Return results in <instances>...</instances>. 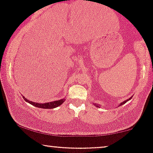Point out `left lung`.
<instances>
[{"label": "left lung", "mask_w": 153, "mask_h": 153, "mask_svg": "<svg viewBox=\"0 0 153 153\" xmlns=\"http://www.w3.org/2000/svg\"><path fill=\"white\" fill-rule=\"evenodd\" d=\"M131 97H131L130 98H129V99H128V100H125V101H124V102H122V103H120V106H122V105H123V104H125V103H126V102H128V101H129V100H130L131 99ZM94 105H95L96 106H97V107H100V106L99 105V104H94Z\"/></svg>", "instance_id": "8db88e82"}]
</instances>
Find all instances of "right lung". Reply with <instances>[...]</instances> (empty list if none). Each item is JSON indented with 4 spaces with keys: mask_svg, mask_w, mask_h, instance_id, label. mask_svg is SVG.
Here are the masks:
<instances>
[{
    "mask_svg": "<svg viewBox=\"0 0 153 153\" xmlns=\"http://www.w3.org/2000/svg\"><path fill=\"white\" fill-rule=\"evenodd\" d=\"M23 98H24V100L27 102H28L29 104H30L31 105H33L36 107L38 108H53L56 107H58V106L61 105V104L65 102V99H62L60 100H56V101H53L51 102H47V103H44V104H41V103H37V102H31L30 100H27L26 97H24L23 96Z\"/></svg>",
    "mask_w": 153,
    "mask_h": 153,
    "instance_id": "obj_1",
    "label": "right lung"
}]
</instances>
